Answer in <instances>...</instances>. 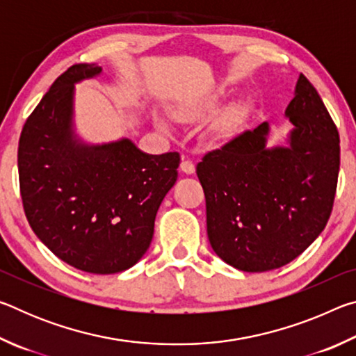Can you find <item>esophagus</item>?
Listing matches in <instances>:
<instances>
[{
  "mask_svg": "<svg viewBox=\"0 0 356 356\" xmlns=\"http://www.w3.org/2000/svg\"><path fill=\"white\" fill-rule=\"evenodd\" d=\"M180 170H182L185 174H193V172H195V170H196V166L188 159V156H182V163H180Z\"/></svg>",
  "mask_w": 356,
  "mask_h": 356,
  "instance_id": "1",
  "label": "esophagus"
}]
</instances>
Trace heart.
Returning <instances> with one entry per match:
<instances>
[{
  "label": "heart",
  "mask_w": 356,
  "mask_h": 356,
  "mask_svg": "<svg viewBox=\"0 0 356 356\" xmlns=\"http://www.w3.org/2000/svg\"><path fill=\"white\" fill-rule=\"evenodd\" d=\"M218 97H220V95H215V97L207 100L206 104H204V106H177L176 110H174V116H176L179 120H184V122H185V120H190V119L195 118L196 114L201 111V108H209V106H212L213 104H216ZM238 119H240V111L236 108V110H232L231 113L227 114L226 119H225V124L226 125H234V124L238 122Z\"/></svg>",
  "instance_id": "heart-1"
}]
</instances>
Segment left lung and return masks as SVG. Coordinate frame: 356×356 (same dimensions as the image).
I'll use <instances>...</instances> for the list:
<instances>
[{
	"instance_id": "8db88e82",
	"label": "left lung",
	"mask_w": 356,
	"mask_h": 356,
	"mask_svg": "<svg viewBox=\"0 0 356 356\" xmlns=\"http://www.w3.org/2000/svg\"><path fill=\"white\" fill-rule=\"evenodd\" d=\"M287 147L267 149L268 124L207 152L196 166L213 251L242 272L298 257L328 222L339 174V134L303 74L286 108Z\"/></svg>"
}]
</instances>
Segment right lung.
<instances>
[{
    "label": "right lung",
    "instance_id": "right-lung-1",
    "mask_svg": "<svg viewBox=\"0 0 356 356\" xmlns=\"http://www.w3.org/2000/svg\"><path fill=\"white\" fill-rule=\"evenodd\" d=\"M100 72L95 64H75L51 84L23 125L19 179L25 215L40 242L72 267L110 275L147 251L180 155L144 154L130 140L102 146L76 140L75 83Z\"/></svg>",
    "mask_w": 356,
    "mask_h": 356
}]
</instances>
